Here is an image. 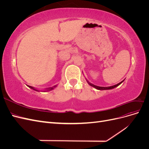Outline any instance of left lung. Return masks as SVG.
Instances as JSON below:
<instances>
[{
  "label": "left lung",
  "mask_w": 149,
  "mask_h": 149,
  "mask_svg": "<svg viewBox=\"0 0 149 149\" xmlns=\"http://www.w3.org/2000/svg\"><path fill=\"white\" fill-rule=\"evenodd\" d=\"M124 80H123V81H122L121 82H120L119 83H118V84H115V85H114V86H108V87H102V86H96V85H94V84H92V83H90L88 80H87L86 79V81L88 82V83L91 86H92V87H93V88H94L95 89H97V90H108V89H114V88H116V87H118V86H119L122 83H123V81H124Z\"/></svg>",
  "instance_id": "1"
}]
</instances>
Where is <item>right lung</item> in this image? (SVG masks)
Masks as SVG:
<instances>
[{"mask_svg": "<svg viewBox=\"0 0 149 149\" xmlns=\"http://www.w3.org/2000/svg\"><path fill=\"white\" fill-rule=\"evenodd\" d=\"M27 86H28V87H29L30 88H31V89H32L35 90V91H43V92L49 91H51V90H53L54 88H55L57 86V85H55V86H53V87L48 88H46L44 90V91H39V90H38V89H35V88H33V87H32V86H29V85H27Z\"/></svg>", "mask_w": 149, "mask_h": 149, "instance_id": "1", "label": "right lung"}]
</instances>
